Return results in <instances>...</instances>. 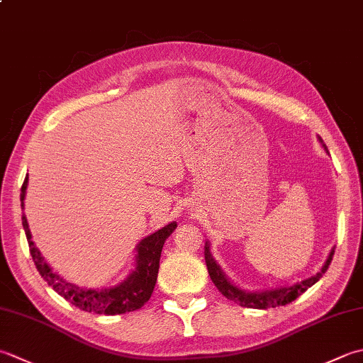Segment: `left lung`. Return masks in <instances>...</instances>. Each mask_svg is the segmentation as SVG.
Returning a JSON list of instances; mask_svg holds the SVG:
<instances>
[{"label": "left lung", "instance_id": "8db88e82", "mask_svg": "<svg viewBox=\"0 0 363 363\" xmlns=\"http://www.w3.org/2000/svg\"><path fill=\"white\" fill-rule=\"evenodd\" d=\"M333 258V250L330 252L328 261H325L324 267L321 269V272H318L315 277H311L308 280L301 281L299 285H294L291 288H280V289H274V291H262V293H247V291H242L236 288L228 281V279L220 271V267L216 264L214 258L211 257L209 252V244L206 242L204 247V259H206V266H208V272L211 275V280L214 281V285L217 289L222 293L226 299H230L233 302L239 303L240 307H247V308H274V307H280V305H286L296 301L297 297L303 294L310 286H313L315 283L321 279L324 272L329 269L330 261Z\"/></svg>", "mask_w": 363, "mask_h": 363}]
</instances>
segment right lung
Here are the masks:
<instances>
[{"label": "right lung", "instance_id": "obj_1", "mask_svg": "<svg viewBox=\"0 0 363 363\" xmlns=\"http://www.w3.org/2000/svg\"><path fill=\"white\" fill-rule=\"evenodd\" d=\"M28 186V176L25 177L23 186H21L20 201L21 209H23V200L26 194ZM21 223H23L25 234L28 239V245H30V253L35 267H38L39 274L42 275L50 286H52L56 293L62 296L64 299L69 301L75 307L84 311H92L97 315H124L127 311H135L143 307V305L151 297L155 281H157L159 274V261L162 247L165 244L167 238L172 234L176 228V223H169L165 228L155 231L151 236L143 239L138 245V255H137V267L130 274L129 279L124 283H121L116 288L102 289V291H92V289H80L70 283L60 279V275L53 274L52 269L40 257L38 248L31 240L30 226H28L26 217H21Z\"/></svg>", "mask_w": 363, "mask_h": 363}]
</instances>
